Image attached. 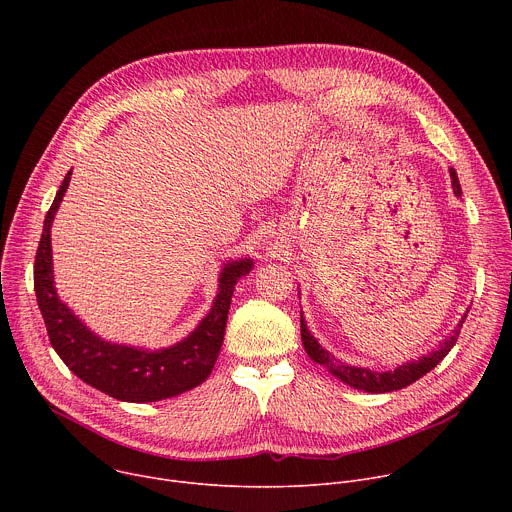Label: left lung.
<instances>
[{
    "instance_id": "left-lung-1",
    "label": "left lung",
    "mask_w": 512,
    "mask_h": 512,
    "mask_svg": "<svg viewBox=\"0 0 512 512\" xmlns=\"http://www.w3.org/2000/svg\"><path fill=\"white\" fill-rule=\"evenodd\" d=\"M452 174V186H454V192L460 196L462 194V188H460V180H458V174L456 170L452 168L450 170ZM468 316V314H466ZM466 316L462 318V322L458 324V328L454 330V334H450L444 344L437 346V350L429 352L427 356L415 360V362H407L403 364V367L395 369V371H389V373H375V371H369V369H356V367H348V364L340 362L338 358H334L328 350H324L318 340L310 334L308 326H306V320L304 316L300 318V326H302V342H304V348L306 352L310 354V358L318 364H322V367H326L334 377H338L342 383H346L348 387L352 389H358V391H364V393H389V391H397V389H403L411 383H415L417 379H421L425 373H429L433 367H437L440 364L446 354L454 348V344L458 342V336H460V328L466 320Z\"/></svg>"
}]
</instances>
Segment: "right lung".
Wrapping results in <instances>:
<instances>
[{
    "label": "right lung",
    "mask_w": 512,
    "mask_h": 512,
    "mask_svg": "<svg viewBox=\"0 0 512 512\" xmlns=\"http://www.w3.org/2000/svg\"><path fill=\"white\" fill-rule=\"evenodd\" d=\"M68 180L70 172L64 176L46 212L34 261V291L52 348L79 379L119 401H162L198 387L210 375L216 356L221 352L235 283L241 275L251 271L253 261L229 263L223 269L210 314L182 342L156 352L105 342L83 326L56 298L54 291L50 227L68 188Z\"/></svg>",
    "instance_id": "obj_1"
}]
</instances>
